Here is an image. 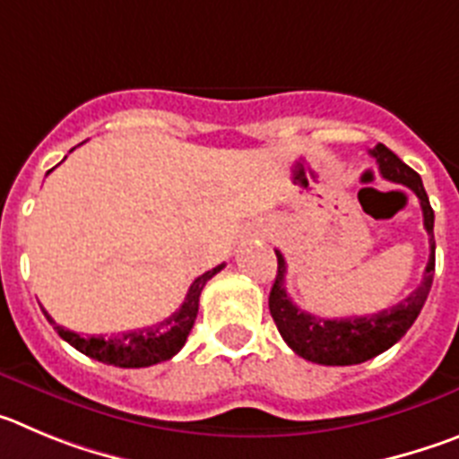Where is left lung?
Returning <instances> with one entry per match:
<instances>
[{
    "label": "left lung",
    "instance_id": "1",
    "mask_svg": "<svg viewBox=\"0 0 459 459\" xmlns=\"http://www.w3.org/2000/svg\"><path fill=\"white\" fill-rule=\"evenodd\" d=\"M370 155L377 160L384 178L410 187L419 196L423 226L430 235V258L425 265L420 286L404 297L400 304L379 313H370V316L327 320V317L301 311L297 304H292L286 292V260L281 251H276L279 272H276L270 292V313L276 322V329L292 352L322 366H354V363H363L386 352L414 325L425 299L430 295L432 276H435V212L423 189V180L384 143H377Z\"/></svg>",
    "mask_w": 459,
    "mask_h": 459
}]
</instances>
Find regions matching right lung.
<instances>
[{
  "instance_id": "add662e5",
  "label": "right lung",
  "mask_w": 459,
  "mask_h": 459,
  "mask_svg": "<svg viewBox=\"0 0 459 459\" xmlns=\"http://www.w3.org/2000/svg\"><path fill=\"white\" fill-rule=\"evenodd\" d=\"M52 171V169H49ZM48 171V173H49ZM224 270V263L217 267H212L210 272L201 274L199 279H194V283L189 286L187 297L180 304V308L173 316H169L167 320L158 322V325H151V327L134 329V332H126L121 336H80V333L64 329L61 325H56L52 317L48 316V320L55 325L56 333L64 338L65 342H70L73 348L80 350L86 357L96 359V361L109 363V366H118V368H146L152 363L167 361L173 354H178L180 348L187 341L189 332L194 327V320H196V313H199V297L204 286L212 279L217 272Z\"/></svg>"
}]
</instances>
